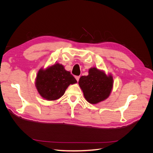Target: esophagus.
<instances>
[{
  "label": "esophagus",
  "mask_w": 153,
  "mask_h": 153,
  "mask_svg": "<svg viewBox=\"0 0 153 153\" xmlns=\"http://www.w3.org/2000/svg\"><path fill=\"white\" fill-rule=\"evenodd\" d=\"M75 78H76V79L77 80V81L78 82V81H79V78H80V76H76V77H75Z\"/></svg>",
  "instance_id": "1"
}]
</instances>
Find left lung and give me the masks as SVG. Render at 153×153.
<instances>
[{
    "mask_svg": "<svg viewBox=\"0 0 153 153\" xmlns=\"http://www.w3.org/2000/svg\"><path fill=\"white\" fill-rule=\"evenodd\" d=\"M79 84L87 101L95 104L108 98L113 87V78L93 68L89 69V75L81 77Z\"/></svg>",
    "mask_w": 153,
    "mask_h": 153,
    "instance_id": "1",
    "label": "left lung"
}]
</instances>
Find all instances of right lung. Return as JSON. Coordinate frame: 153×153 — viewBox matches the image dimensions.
Here are the masks:
<instances>
[{"label":"right lung","mask_w":153,"mask_h":153,"mask_svg":"<svg viewBox=\"0 0 153 153\" xmlns=\"http://www.w3.org/2000/svg\"><path fill=\"white\" fill-rule=\"evenodd\" d=\"M77 82L71 72L56 63L45 70L40 69L36 76V87L42 97L48 100L58 99L70 84Z\"/></svg>","instance_id":"add662e5"}]
</instances>
